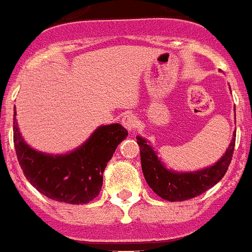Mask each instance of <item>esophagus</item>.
<instances>
[{"label":"esophagus","mask_w":252,"mask_h":252,"mask_svg":"<svg viewBox=\"0 0 252 252\" xmlns=\"http://www.w3.org/2000/svg\"><path fill=\"white\" fill-rule=\"evenodd\" d=\"M122 125L127 128L128 131H132L136 128V118L131 113H126L122 117Z\"/></svg>","instance_id":"esophagus-1"}]
</instances>
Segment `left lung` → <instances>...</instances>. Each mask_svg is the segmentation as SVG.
I'll use <instances>...</instances> for the list:
<instances>
[{
    "mask_svg": "<svg viewBox=\"0 0 252 252\" xmlns=\"http://www.w3.org/2000/svg\"><path fill=\"white\" fill-rule=\"evenodd\" d=\"M231 139L229 148L225 155L211 168L203 169L194 173H176L168 170L161 164L155 151L143 138L138 136L140 161L144 178L150 187L160 196L169 202H182L192 199L206 192L225 176L230 165L234 152L235 134Z\"/></svg>",
    "mask_w": 252,
    "mask_h": 252,
    "instance_id": "1",
    "label": "left lung"
}]
</instances>
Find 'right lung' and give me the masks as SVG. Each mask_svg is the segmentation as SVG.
I'll list each match as a JSON object with an SVG mask.
<instances>
[{
  "instance_id": "add662e5",
  "label": "right lung",
  "mask_w": 252,
  "mask_h": 252,
  "mask_svg": "<svg viewBox=\"0 0 252 252\" xmlns=\"http://www.w3.org/2000/svg\"><path fill=\"white\" fill-rule=\"evenodd\" d=\"M13 128L14 147L24 177L46 198L69 204H86L100 194L106 164L128 135L118 124L101 126L74 152L52 156L26 144L15 118Z\"/></svg>"
}]
</instances>
